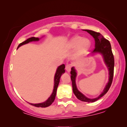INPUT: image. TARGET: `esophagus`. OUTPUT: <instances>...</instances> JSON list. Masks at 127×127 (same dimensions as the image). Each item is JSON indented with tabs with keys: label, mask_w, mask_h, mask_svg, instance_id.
I'll use <instances>...</instances> for the list:
<instances>
[{
	"label": "esophagus",
	"mask_w": 127,
	"mask_h": 127,
	"mask_svg": "<svg viewBox=\"0 0 127 127\" xmlns=\"http://www.w3.org/2000/svg\"><path fill=\"white\" fill-rule=\"evenodd\" d=\"M65 70H67V72H69L71 70V65L70 64H67L65 65Z\"/></svg>",
	"instance_id": "obj_1"
}]
</instances>
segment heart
Instances as JSON below:
<instances>
[{"label":"heart","instance_id":"obj_1","mask_svg":"<svg viewBox=\"0 0 127 127\" xmlns=\"http://www.w3.org/2000/svg\"><path fill=\"white\" fill-rule=\"evenodd\" d=\"M68 45L71 48L78 46L79 51L84 52L90 48L91 42L87 38H82V37L80 36H75L71 39Z\"/></svg>","mask_w":127,"mask_h":127}]
</instances>
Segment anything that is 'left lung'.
Wrapping results in <instances>:
<instances>
[{
  "mask_svg": "<svg viewBox=\"0 0 127 127\" xmlns=\"http://www.w3.org/2000/svg\"><path fill=\"white\" fill-rule=\"evenodd\" d=\"M84 30L90 33L94 38V40H95V48L93 50V51H92V54L99 53L102 55L103 59H104V62L109 70V75L108 82L106 84V87L104 88L103 91L101 93V94L96 98H90L84 95L82 93H81L78 90L75 82L76 77L77 75L76 70L74 67H73L71 68V80H72V88L73 93L75 94L76 97H77V98L79 99V100H81L82 101L91 103V102L97 101L99 98L103 97L104 94H106L107 92L109 91V88L111 86L112 81H113L115 61L114 57H113V53H112V51L111 45H110V43L108 40L104 38L100 33H98V32H95L90 30Z\"/></svg>",
  "mask_w": 127,
  "mask_h": 127,
  "instance_id": "obj_1",
  "label": "left lung"
}]
</instances>
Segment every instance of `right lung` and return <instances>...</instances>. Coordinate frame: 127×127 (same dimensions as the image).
I'll return each mask as SVG.
<instances>
[{
    "mask_svg": "<svg viewBox=\"0 0 127 127\" xmlns=\"http://www.w3.org/2000/svg\"><path fill=\"white\" fill-rule=\"evenodd\" d=\"M39 39H40L38 38V37H30V38L27 39V40H25V41H24L23 42H22V43H20V44L18 45L17 49H18L20 46H22V45L26 44V43H28L30 42L38 41V40H39ZM64 68H65V65L63 64L59 66V67H58L57 69L56 73H55V76H54V86L53 91H52V94L51 95L50 97L48 98V100L41 103L33 104V103H29V104H30L32 106H35V107H46L50 106L51 104L53 103L55 100V96H56L57 90V87L58 86H59V84L60 82V77L62 75V74L65 72Z\"/></svg>",
    "mask_w": 127,
    "mask_h": 127,
    "instance_id": "1",
    "label": "right lung"
}]
</instances>
